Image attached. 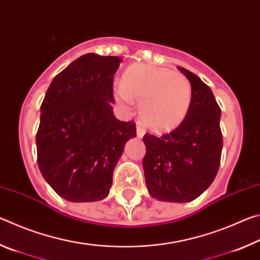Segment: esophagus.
Returning <instances> with one entry per match:
<instances>
[{
    "mask_svg": "<svg viewBox=\"0 0 260 260\" xmlns=\"http://www.w3.org/2000/svg\"><path fill=\"white\" fill-rule=\"evenodd\" d=\"M144 133H146V131H144V128L142 126H141V124H139L138 122V126H136V135H138L139 139H142Z\"/></svg>",
    "mask_w": 260,
    "mask_h": 260,
    "instance_id": "1",
    "label": "esophagus"
}]
</instances>
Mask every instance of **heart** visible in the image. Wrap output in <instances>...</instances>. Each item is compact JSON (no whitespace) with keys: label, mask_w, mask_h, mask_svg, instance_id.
Here are the masks:
<instances>
[{"label":"heart","mask_w":260,"mask_h":260,"mask_svg":"<svg viewBox=\"0 0 260 260\" xmlns=\"http://www.w3.org/2000/svg\"><path fill=\"white\" fill-rule=\"evenodd\" d=\"M116 94L122 102L140 101L144 125L153 131L178 126L190 109L191 85L184 74L144 64L132 65L124 73Z\"/></svg>","instance_id":"heart-1"}]
</instances>
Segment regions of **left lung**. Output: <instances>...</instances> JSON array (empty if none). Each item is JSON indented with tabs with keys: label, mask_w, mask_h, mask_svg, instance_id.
Here are the masks:
<instances>
[{
	"label": "left lung",
	"mask_w": 260,
	"mask_h": 260,
	"mask_svg": "<svg viewBox=\"0 0 260 260\" xmlns=\"http://www.w3.org/2000/svg\"><path fill=\"white\" fill-rule=\"evenodd\" d=\"M178 69L191 85L190 109L169 134L146 133L142 164L149 195L162 202L187 203L203 193L218 173L221 110L208 85L188 70Z\"/></svg>",
	"instance_id": "left-lung-1"
}]
</instances>
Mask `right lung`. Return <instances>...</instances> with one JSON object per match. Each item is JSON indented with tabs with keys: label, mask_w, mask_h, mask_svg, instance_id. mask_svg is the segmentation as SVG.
Wrapping results in <instances>:
<instances>
[{
	"label": "right lung",
	"mask_w": 260,
	"mask_h": 260,
	"mask_svg": "<svg viewBox=\"0 0 260 260\" xmlns=\"http://www.w3.org/2000/svg\"><path fill=\"white\" fill-rule=\"evenodd\" d=\"M121 58L86 54L59 72L41 104L38 165L50 187L70 202L105 199L133 121L113 114V76Z\"/></svg>",
	"instance_id": "add662e5"
}]
</instances>
